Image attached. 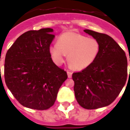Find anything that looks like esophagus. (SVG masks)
Instances as JSON below:
<instances>
[{"label": "esophagus", "instance_id": "esophagus-1", "mask_svg": "<svg viewBox=\"0 0 130 130\" xmlns=\"http://www.w3.org/2000/svg\"><path fill=\"white\" fill-rule=\"evenodd\" d=\"M67 73H68V78L72 77V72H70V71H68V72H67Z\"/></svg>", "mask_w": 130, "mask_h": 130}]
</instances>
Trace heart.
I'll return each instance as SVG.
<instances>
[{"label":"heart","instance_id":"heart-1","mask_svg":"<svg viewBox=\"0 0 130 130\" xmlns=\"http://www.w3.org/2000/svg\"><path fill=\"white\" fill-rule=\"evenodd\" d=\"M101 50L99 41L94 38L74 32H67L58 38V43L50 47L52 60L57 65L65 62L68 54V62L75 70L87 68L96 59Z\"/></svg>","mask_w":130,"mask_h":130}]
</instances>
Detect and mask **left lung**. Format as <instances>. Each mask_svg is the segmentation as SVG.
I'll return each instance as SVG.
<instances>
[{
	"mask_svg": "<svg viewBox=\"0 0 130 130\" xmlns=\"http://www.w3.org/2000/svg\"><path fill=\"white\" fill-rule=\"evenodd\" d=\"M84 31L99 41L101 50L93 63L73 73L74 91L82 107L98 109L111 104L120 94L127 80V60L123 50L109 36L89 29Z\"/></svg>",
	"mask_w": 130,
	"mask_h": 130,
	"instance_id": "1",
	"label": "left lung"
}]
</instances>
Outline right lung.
I'll list each match as a JSON object with an SVG mask.
<instances>
[{
    "label": "right lung",
    "mask_w": 130,
    "mask_h": 130,
    "mask_svg": "<svg viewBox=\"0 0 130 130\" xmlns=\"http://www.w3.org/2000/svg\"><path fill=\"white\" fill-rule=\"evenodd\" d=\"M53 29L30 30L20 36L7 51L4 76L7 86L22 105L45 110L54 104L58 89L68 78L54 64L50 47Z\"/></svg>",
    "instance_id": "right-lung-1"
}]
</instances>
